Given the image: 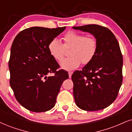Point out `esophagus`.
<instances>
[{
	"mask_svg": "<svg viewBox=\"0 0 132 132\" xmlns=\"http://www.w3.org/2000/svg\"><path fill=\"white\" fill-rule=\"evenodd\" d=\"M72 73H73V72H72V71H69V72H68V74H69V78L71 77V76H72Z\"/></svg>",
	"mask_w": 132,
	"mask_h": 132,
	"instance_id": "esophagus-1",
	"label": "esophagus"
}]
</instances>
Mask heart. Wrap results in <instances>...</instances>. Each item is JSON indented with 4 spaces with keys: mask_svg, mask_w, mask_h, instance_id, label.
Instances as JSON below:
<instances>
[{
    "mask_svg": "<svg viewBox=\"0 0 132 132\" xmlns=\"http://www.w3.org/2000/svg\"><path fill=\"white\" fill-rule=\"evenodd\" d=\"M63 44L58 39H52L48 44V50L51 56L56 61H61L66 50L70 49L71 56L60 62L61 68L73 70L81 64H87L93 60L97 50V41L93 36H85L82 33L69 31L63 36Z\"/></svg>",
    "mask_w": 132,
    "mask_h": 132,
    "instance_id": "obj_1",
    "label": "heart"
}]
</instances>
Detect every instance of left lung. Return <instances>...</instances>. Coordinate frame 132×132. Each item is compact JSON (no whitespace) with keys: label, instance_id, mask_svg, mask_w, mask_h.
I'll list each match as a JSON object with an SVG mask.
<instances>
[{"label":"left lung","instance_id":"obj_1","mask_svg":"<svg viewBox=\"0 0 132 132\" xmlns=\"http://www.w3.org/2000/svg\"><path fill=\"white\" fill-rule=\"evenodd\" d=\"M89 32L97 41L94 58L72 75L76 105L85 111H97L111 105L122 82L123 58L119 43L110 30L99 25L73 27Z\"/></svg>","mask_w":132,"mask_h":132}]
</instances>
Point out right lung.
Returning a JSON list of instances; mask_svg holds the SVG:
<instances>
[{"label":"right lung","mask_w":132,"mask_h":132,"mask_svg":"<svg viewBox=\"0 0 132 132\" xmlns=\"http://www.w3.org/2000/svg\"><path fill=\"white\" fill-rule=\"evenodd\" d=\"M66 27L55 29L33 27L17 35L11 48L8 66L10 84L18 102L33 112H44L55 106L68 72L58 70L59 64L48 50L52 39ZM54 73V76H48Z\"/></svg>","instance_id":"right-lung-1"}]
</instances>
